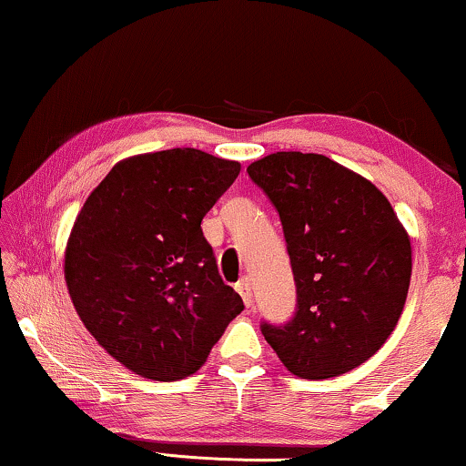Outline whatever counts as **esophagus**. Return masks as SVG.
I'll return each mask as SVG.
<instances>
[{"label":"esophagus","instance_id":"34e87169","mask_svg":"<svg viewBox=\"0 0 466 466\" xmlns=\"http://www.w3.org/2000/svg\"><path fill=\"white\" fill-rule=\"evenodd\" d=\"M235 290H238L241 299H244L246 308H250V305H252V286H250V282H248V278H241L239 282L235 284Z\"/></svg>","mask_w":466,"mask_h":466}]
</instances>
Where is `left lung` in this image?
<instances>
[{"label": "left lung", "instance_id": "1", "mask_svg": "<svg viewBox=\"0 0 466 466\" xmlns=\"http://www.w3.org/2000/svg\"><path fill=\"white\" fill-rule=\"evenodd\" d=\"M284 227L297 314L263 324L282 365L303 380L352 371L384 346L403 314L411 241L384 193L314 152H273L248 165Z\"/></svg>", "mask_w": 466, "mask_h": 466}]
</instances>
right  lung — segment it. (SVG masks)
Returning a JSON list of instances; mask_svg holds the SVG:
<instances>
[{
    "label": "right lung",
    "instance_id": "add662e5",
    "mask_svg": "<svg viewBox=\"0 0 466 466\" xmlns=\"http://www.w3.org/2000/svg\"><path fill=\"white\" fill-rule=\"evenodd\" d=\"M239 169L197 148L136 155L114 165L76 216L63 265L76 314L139 378L199 371L244 309L201 231Z\"/></svg>",
    "mask_w": 466,
    "mask_h": 466
}]
</instances>
